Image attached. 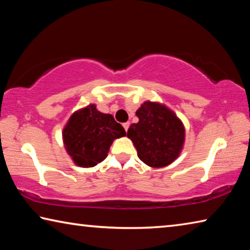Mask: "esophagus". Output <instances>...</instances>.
<instances>
[{"instance_id": "1", "label": "esophagus", "mask_w": 250, "mask_h": 250, "mask_svg": "<svg viewBox=\"0 0 250 250\" xmlns=\"http://www.w3.org/2000/svg\"><path fill=\"white\" fill-rule=\"evenodd\" d=\"M129 126H130V122H125V124H124V128H125V130L126 131V132H128Z\"/></svg>"}]
</instances>
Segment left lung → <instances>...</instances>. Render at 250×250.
Instances as JSON below:
<instances>
[{
    "label": "left lung",
    "mask_w": 250,
    "mask_h": 250,
    "mask_svg": "<svg viewBox=\"0 0 250 250\" xmlns=\"http://www.w3.org/2000/svg\"><path fill=\"white\" fill-rule=\"evenodd\" d=\"M135 116L138 124L128 130V138L132 140L138 156L152 167H162L172 163L182 150L185 137L184 126L166 105L143 104Z\"/></svg>",
    "instance_id": "1"
}]
</instances>
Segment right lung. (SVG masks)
Segmentation results:
<instances>
[{
	"instance_id": "add662e5",
	"label": "right lung",
	"mask_w": 250,
	"mask_h": 250,
	"mask_svg": "<svg viewBox=\"0 0 250 250\" xmlns=\"http://www.w3.org/2000/svg\"><path fill=\"white\" fill-rule=\"evenodd\" d=\"M125 135L124 126L111 115L99 112L95 104L74 113L62 131L67 152L77 166L83 167L104 161L113 140Z\"/></svg>"
}]
</instances>
